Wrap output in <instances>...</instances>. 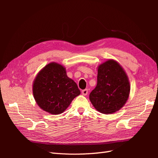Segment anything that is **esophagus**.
Instances as JSON below:
<instances>
[{"instance_id":"esophagus-1","label":"esophagus","mask_w":158,"mask_h":158,"mask_svg":"<svg viewBox=\"0 0 158 158\" xmlns=\"http://www.w3.org/2000/svg\"><path fill=\"white\" fill-rule=\"evenodd\" d=\"M82 94L84 95H88V89H83V90L82 91Z\"/></svg>"}]
</instances>
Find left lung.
I'll use <instances>...</instances> for the list:
<instances>
[{"label":"left lung","instance_id":"left-lung-1","mask_svg":"<svg viewBox=\"0 0 158 158\" xmlns=\"http://www.w3.org/2000/svg\"><path fill=\"white\" fill-rule=\"evenodd\" d=\"M130 90L125 70L116 60L109 59L98 66L97 85L90 93L89 100L99 112L112 114L125 106Z\"/></svg>","mask_w":158,"mask_h":158}]
</instances>
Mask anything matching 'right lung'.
I'll list each match as a JSON object with an SVG mask.
<instances>
[{"mask_svg":"<svg viewBox=\"0 0 158 158\" xmlns=\"http://www.w3.org/2000/svg\"><path fill=\"white\" fill-rule=\"evenodd\" d=\"M33 94L41 109L59 114L80 94V91L74 81L66 75L64 66L52 62L37 74L33 83Z\"/></svg>","mask_w":158,"mask_h":158,"instance_id":"add662e5","label":"right lung"}]
</instances>
